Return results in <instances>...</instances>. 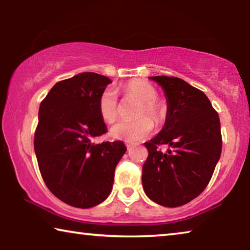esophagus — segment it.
<instances>
[{
    "label": "esophagus",
    "mask_w": 250,
    "mask_h": 250,
    "mask_svg": "<svg viewBox=\"0 0 250 250\" xmlns=\"http://www.w3.org/2000/svg\"><path fill=\"white\" fill-rule=\"evenodd\" d=\"M125 146L128 147V150L132 149V147H133V143H131V142H125Z\"/></svg>",
    "instance_id": "34e87169"
}]
</instances>
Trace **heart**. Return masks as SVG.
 <instances>
[{
    "label": "heart",
    "mask_w": 250,
    "mask_h": 250,
    "mask_svg": "<svg viewBox=\"0 0 250 250\" xmlns=\"http://www.w3.org/2000/svg\"><path fill=\"white\" fill-rule=\"evenodd\" d=\"M124 94L140 101L134 112V118L138 119L118 122L110 130V134L117 140L141 141L149 137L153 130L152 121L155 125H162L166 121V105L156 99L158 91L155 88L143 80H130L125 84ZM97 105L100 117L108 124H113L119 117V103L116 92L112 89H105L101 92Z\"/></svg>",
    "instance_id": "b5f03b06"
}]
</instances>
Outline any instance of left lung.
Segmentation results:
<instances>
[{"label": "left lung", "mask_w": 250, "mask_h": 250, "mask_svg": "<svg viewBox=\"0 0 250 250\" xmlns=\"http://www.w3.org/2000/svg\"><path fill=\"white\" fill-rule=\"evenodd\" d=\"M163 88L167 112L163 129L146 142L149 155L142 185L156 204L177 207L191 202L209 183L222 153L221 121L204 92L177 77L154 76ZM170 146L166 154L159 145Z\"/></svg>", "instance_id": "1"}]
</instances>
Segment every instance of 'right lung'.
Wrapping results in <instances>:
<instances>
[{
	"instance_id": "obj_1",
	"label": "right lung",
	"mask_w": 250,
	"mask_h": 250,
	"mask_svg": "<svg viewBox=\"0 0 250 250\" xmlns=\"http://www.w3.org/2000/svg\"><path fill=\"white\" fill-rule=\"evenodd\" d=\"M110 83L96 73L78 74L55 83L40 105L34 150L42 177L55 196L78 208L108 197L126 151L122 141L92 142L107 132L97 104Z\"/></svg>"
}]
</instances>
